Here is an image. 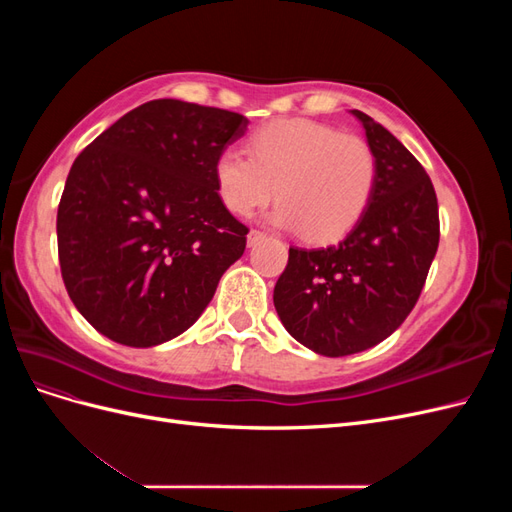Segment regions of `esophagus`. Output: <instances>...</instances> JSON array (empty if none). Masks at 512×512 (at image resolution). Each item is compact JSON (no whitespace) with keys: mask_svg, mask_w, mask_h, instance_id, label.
<instances>
[{"mask_svg":"<svg viewBox=\"0 0 512 512\" xmlns=\"http://www.w3.org/2000/svg\"><path fill=\"white\" fill-rule=\"evenodd\" d=\"M267 235H265V232H260V230H250V232H247V245H256L260 239H265Z\"/></svg>","mask_w":512,"mask_h":512,"instance_id":"esophagus-1","label":"esophagus"}]
</instances>
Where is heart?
I'll use <instances>...</instances> for the list:
<instances>
[{
	"mask_svg": "<svg viewBox=\"0 0 512 512\" xmlns=\"http://www.w3.org/2000/svg\"><path fill=\"white\" fill-rule=\"evenodd\" d=\"M247 156L224 149L213 162L222 203L250 218L277 192L271 220L314 243L344 237L365 215L378 185V156L365 138L327 123L275 119L256 128Z\"/></svg>",
	"mask_w": 512,
	"mask_h": 512,
	"instance_id": "b5f03b06",
	"label": "heart"
}]
</instances>
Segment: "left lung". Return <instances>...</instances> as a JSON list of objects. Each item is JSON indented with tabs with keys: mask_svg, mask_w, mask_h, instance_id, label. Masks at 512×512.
<instances>
[{
	"mask_svg": "<svg viewBox=\"0 0 512 512\" xmlns=\"http://www.w3.org/2000/svg\"><path fill=\"white\" fill-rule=\"evenodd\" d=\"M352 115L378 156L376 194L337 245L290 247L273 290L286 331L322 356L363 352L399 329L440 241L438 198L421 162L369 115Z\"/></svg>",
	"mask_w": 512,
	"mask_h": 512,
	"instance_id": "left-lung-1",
	"label": "left lung"
}]
</instances>
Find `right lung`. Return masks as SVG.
Wrapping results in <instances>:
<instances>
[{
    "mask_svg": "<svg viewBox=\"0 0 512 512\" xmlns=\"http://www.w3.org/2000/svg\"><path fill=\"white\" fill-rule=\"evenodd\" d=\"M247 130L224 108L151 100L74 160L57 209L72 303L117 344L151 348L190 329L245 250L213 162Z\"/></svg>",
    "mask_w": 512,
    "mask_h": 512,
    "instance_id": "right-lung-1",
    "label": "right lung"
}]
</instances>
